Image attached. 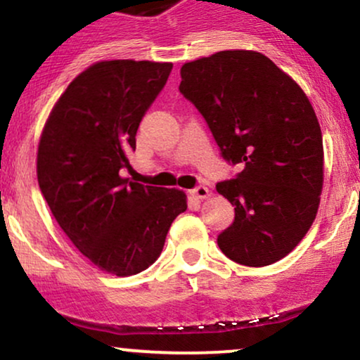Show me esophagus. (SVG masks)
<instances>
[{
  "mask_svg": "<svg viewBox=\"0 0 360 360\" xmlns=\"http://www.w3.org/2000/svg\"><path fill=\"white\" fill-rule=\"evenodd\" d=\"M190 193H192V195L197 197V198H207V197H209V188L204 187V185H198V187L193 188Z\"/></svg>",
  "mask_w": 360,
  "mask_h": 360,
  "instance_id": "obj_1",
  "label": "esophagus"
}]
</instances>
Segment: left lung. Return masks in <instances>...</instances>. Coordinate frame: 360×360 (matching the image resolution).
Wrapping results in <instances>:
<instances>
[{
    "label": "left lung",
    "instance_id": "obj_1",
    "mask_svg": "<svg viewBox=\"0 0 360 360\" xmlns=\"http://www.w3.org/2000/svg\"><path fill=\"white\" fill-rule=\"evenodd\" d=\"M180 92L204 116L236 179L215 185L234 205L217 236L244 266L290 255L315 221L323 185V141L310 101L290 75L252 50H224L187 62Z\"/></svg>",
    "mask_w": 360,
    "mask_h": 360
}]
</instances>
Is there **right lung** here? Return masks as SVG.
Listing matches in <instances>:
<instances>
[{"instance_id":"add662e5","label":"right lung","mask_w":360,"mask_h":360,"mask_svg":"<svg viewBox=\"0 0 360 360\" xmlns=\"http://www.w3.org/2000/svg\"><path fill=\"white\" fill-rule=\"evenodd\" d=\"M172 69L168 62L94 63L65 89L38 143V185L55 221L91 263L116 276L153 264L172 222L187 210L181 190L120 176Z\"/></svg>"}]
</instances>
